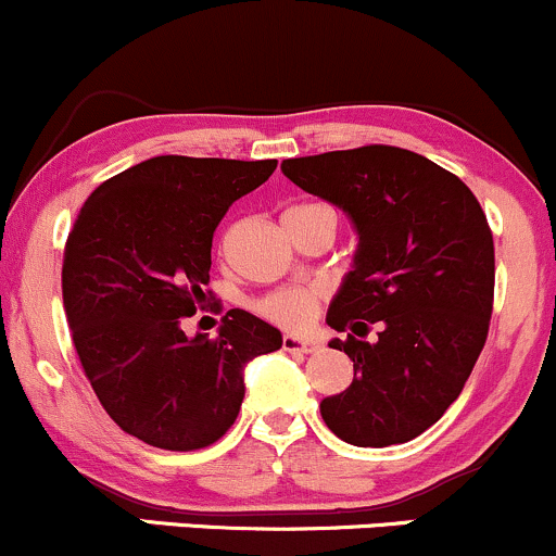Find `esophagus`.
Wrapping results in <instances>:
<instances>
[{
  "label": "esophagus",
  "instance_id": "obj_1",
  "mask_svg": "<svg viewBox=\"0 0 556 556\" xmlns=\"http://www.w3.org/2000/svg\"><path fill=\"white\" fill-rule=\"evenodd\" d=\"M280 348L286 352H300V355H309V352L318 350V342H313V339H300V337H291V333H286L283 342H280Z\"/></svg>",
  "mask_w": 556,
  "mask_h": 556
}]
</instances>
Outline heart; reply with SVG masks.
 <instances>
[{
  "instance_id": "heart-1",
  "label": "heart",
  "mask_w": 556,
  "mask_h": 556,
  "mask_svg": "<svg viewBox=\"0 0 556 556\" xmlns=\"http://www.w3.org/2000/svg\"><path fill=\"white\" fill-rule=\"evenodd\" d=\"M289 212H326L333 214L328 206L320 204H304V206H294ZM337 217V214H333ZM315 307H318V296L313 291L304 289H283V291H273L267 294L265 300L260 302V313L267 315L270 320H276L280 326L296 328L302 324H307L309 318L315 315Z\"/></svg>"
}]
</instances>
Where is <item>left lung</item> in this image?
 <instances>
[{"mask_svg": "<svg viewBox=\"0 0 556 556\" xmlns=\"http://www.w3.org/2000/svg\"><path fill=\"white\" fill-rule=\"evenodd\" d=\"M283 175L348 212L357 252L326 324L348 333L355 379L320 416L344 443L419 438L462 395L493 313V232L475 193L434 161L395 146L286 159ZM380 324L374 343L362 339Z\"/></svg>", "mask_w": 556, "mask_h": 556, "instance_id": "left-lung-1", "label": "left lung"}]
</instances>
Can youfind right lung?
Masks as SVG:
<instances>
[{"label":"right lung","instance_id":"right-lung-1","mask_svg":"<svg viewBox=\"0 0 556 556\" xmlns=\"http://www.w3.org/2000/svg\"><path fill=\"white\" fill-rule=\"evenodd\" d=\"M276 166L148 159L100 185L68 232L63 307L74 348L105 414L142 443H217L241 410L247 363L280 350L278 328L247 309H230L214 339L182 331L206 300L219 219Z\"/></svg>","mask_w":556,"mask_h":556}]
</instances>
